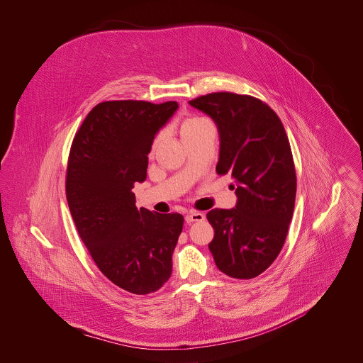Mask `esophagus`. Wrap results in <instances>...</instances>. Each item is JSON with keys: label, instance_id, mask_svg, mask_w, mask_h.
Listing matches in <instances>:
<instances>
[{"label": "esophagus", "instance_id": "esophagus-1", "mask_svg": "<svg viewBox=\"0 0 363 363\" xmlns=\"http://www.w3.org/2000/svg\"><path fill=\"white\" fill-rule=\"evenodd\" d=\"M206 219V215L203 212H197V211H191L186 215V222L187 223H193V222H201Z\"/></svg>", "mask_w": 363, "mask_h": 363}]
</instances>
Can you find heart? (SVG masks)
I'll list each match as a JSON object with an SVG mask.
<instances>
[{
	"instance_id": "obj_1",
	"label": "heart",
	"mask_w": 363,
	"mask_h": 363,
	"mask_svg": "<svg viewBox=\"0 0 363 363\" xmlns=\"http://www.w3.org/2000/svg\"><path fill=\"white\" fill-rule=\"evenodd\" d=\"M207 125H211V123L208 121L207 118H204V117H190L182 125V137L187 135V134H191V133H196L200 128L207 127Z\"/></svg>"
}]
</instances>
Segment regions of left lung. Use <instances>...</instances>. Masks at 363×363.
Wrapping results in <instances>:
<instances>
[{
  "instance_id": "left-lung-1",
  "label": "left lung",
  "mask_w": 363,
  "mask_h": 363,
  "mask_svg": "<svg viewBox=\"0 0 363 363\" xmlns=\"http://www.w3.org/2000/svg\"><path fill=\"white\" fill-rule=\"evenodd\" d=\"M209 116L219 134L218 174L230 173L238 197L232 209H211L208 245L223 274L250 279L278 257L294 215L296 173L285 128L259 99L229 92L189 102Z\"/></svg>"
}]
</instances>
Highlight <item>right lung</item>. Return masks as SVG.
Here are the masks:
<instances>
[{"instance_id":"add662e5","label":"right lung","mask_w":363,"mask_h":363,"mask_svg":"<svg viewBox=\"0 0 363 363\" xmlns=\"http://www.w3.org/2000/svg\"><path fill=\"white\" fill-rule=\"evenodd\" d=\"M179 104L114 101L95 106L78 130L67 169V201L77 230L104 275L147 295L172 274L180 213L135 207L134 183L147 177L156 134Z\"/></svg>"}]
</instances>
